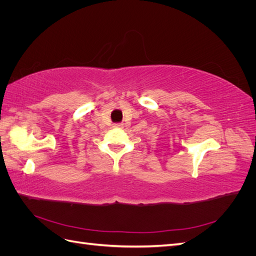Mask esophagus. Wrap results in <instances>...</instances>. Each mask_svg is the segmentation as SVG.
Here are the masks:
<instances>
[{"label": "esophagus", "mask_w": 256, "mask_h": 256, "mask_svg": "<svg viewBox=\"0 0 256 256\" xmlns=\"http://www.w3.org/2000/svg\"><path fill=\"white\" fill-rule=\"evenodd\" d=\"M122 122H116V124H114V125H113V127L114 128H122Z\"/></svg>", "instance_id": "esophagus-1"}]
</instances>
